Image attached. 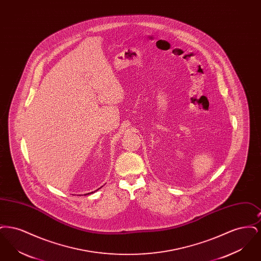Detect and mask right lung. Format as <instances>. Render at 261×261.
Instances as JSON below:
<instances>
[{"label":"right lung","instance_id":"add662e5","mask_svg":"<svg viewBox=\"0 0 261 261\" xmlns=\"http://www.w3.org/2000/svg\"><path fill=\"white\" fill-rule=\"evenodd\" d=\"M89 194H90V193H88V194H86V195H89Z\"/></svg>","mask_w":261,"mask_h":261}]
</instances>
